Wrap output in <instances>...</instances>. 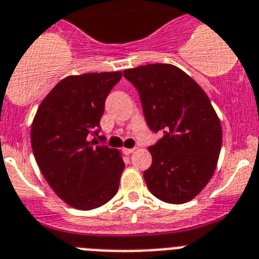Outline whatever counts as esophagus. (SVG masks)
I'll return each instance as SVG.
<instances>
[{"label": "esophagus", "mask_w": 259, "mask_h": 259, "mask_svg": "<svg viewBox=\"0 0 259 259\" xmlns=\"http://www.w3.org/2000/svg\"><path fill=\"white\" fill-rule=\"evenodd\" d=\"M134 148H124V149H123V153H124L125 156H130L131 153H134Z\"/></svg>", "instance_id": "esophagus-1"}]
</instances>
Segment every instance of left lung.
<instances>
[{
	"label": "left lung",
	"instance_id": "left-lung-1",
	"mask_svg": "<svg viewBox=\"0 0 259 259\" xmlns=\"http://www.w3.org/2000/svg\"><path fill=\"white\" fill-rule=\"evenodd\" d=\"M123 74L138 89L147 124L163 134L148 148V189L162 202H190L212 178L222 149V124L208 96L171 64H148Z\"/></svg>",
	"mask_w": 259,
	"mask_h": 259
}]
</instances>
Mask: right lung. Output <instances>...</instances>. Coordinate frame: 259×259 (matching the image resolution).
Instances as JSON below:
<instances>
[{
    "instance_id": "add662e5",
    "label": "right lung",
    "mask_w": 259,
    "mask_h": 259,
    "mask_svg": "<svg viewBox=\"0 0 259 259\" xmlns=\"http://www.w3.org/2000/svg\"><path fill=\"white\" fill-rule=\"evenodd\" d=\"M121 72L68 76L41 101L31 125V147L41 174L66 204L97 208L114 198L124 162L118 149L97 145L108 93ZM102 138V136H99Z\"/></svg>"
}]
</instances>
